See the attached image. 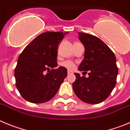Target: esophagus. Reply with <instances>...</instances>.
<instances>
[{"instance_id":"34e87169","label":"esophagus","mask_w":130,"mask_h":130,"mask_svg":"<svg viewBox=\"0 0 130 130\" xmlns=\"http://www.w3.org/2000/svg\"><path fill=\"white\" fill-rule=\"evenodd\" d=\"M67 73H68V74H72V72L71 71H70V70H68V71H67Z\"/></svg>"}]
</instances>
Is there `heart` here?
Segmentation results:
<instances>
[{
    "instance_id": "heart-1",
    "label": "heart",
    "mask_w": 130,
    "mask_h": 130,
    "mask_svg": "<svg viewBox=\"0 0 130 130\" xmlns=\"http://www.w3.org/2000/svg\"><path fill=\"white\" fill-rule=\"evenodd\" d=\"M61 65H62L63 67H66L69 69H71V70L73 69L75 67L74 63L71 61H64V62H63L62 63H61Z\"/></svg>"
}]
</instances>
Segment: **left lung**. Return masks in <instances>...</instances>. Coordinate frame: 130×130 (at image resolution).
<instances>
[{"mask_svg": "<svg viewBox=\"0 0 130 130\" xmlns=\"http://www.w3.org/2000/svg\"><path fill=\"white\" fill-rule=\"evenodd\" d=\"M79 39L85 47L84 59L78 70L88 71V77L74 73L76 79L72 84L77 98L85 103L98 104L110 95L116 84L118 68L112 51L99 38L85 32H78Z\"/></svg>", "mask_w": 130, "mask_h": 130, "instance_id": "obj_1", "label": "left lung"}]
</instances>
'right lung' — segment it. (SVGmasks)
I'll return each instance as SVG.
<instances>
[{"instance_id": "right-lung-1", "label": "right lung", "mask_w": 130, "mask_h": 130, "mask_svg": "<svg viewBox=\"0 0 130 130\" xmlns=\"http://www.w3.org/2000/svg\"><path fill=\"white\" fill-rule=\"evenodd\" d=\"M67 32H46L38 35L20 54L14 70L16 87L24 99L32 103L51 100L67 75L58 66L57 48ZM47 73L45 74V71Z\"/></svg>"}]
</instances>
